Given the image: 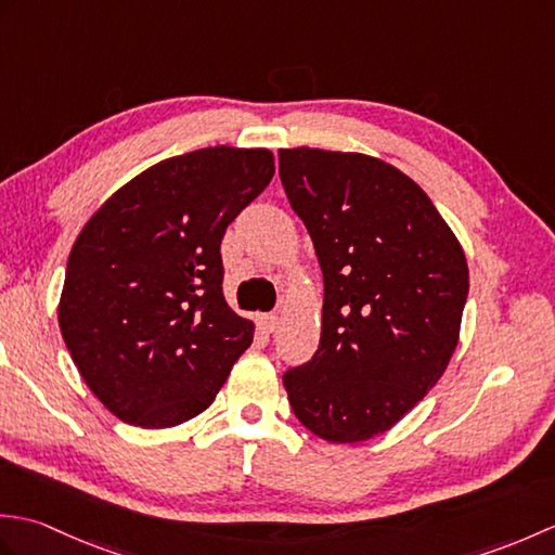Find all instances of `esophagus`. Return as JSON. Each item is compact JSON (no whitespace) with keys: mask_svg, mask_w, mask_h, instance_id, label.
<instances>
[{"mask_svg":"<svg viewBox=\"0 0 555 555\" xmlns=\"http://www.w3.org/2000/svg\"><path fill=\"white\" fill-rule=\"evenodd\" d=\"M259 324H262V328L267 334H271L276 328V324H279V317H276V312H269V314H262L259 317Z\"/></svg>","mask_w":555,"mask_h":555,"instance_id":"1","label":"esophagus"}]
</instances>
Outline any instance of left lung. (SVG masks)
I'll use <instances>...</instances> for the list:
<instances>
[{
  "mask_svg": "<svg viewBox=\"0 0 555 555\" xmlns=\"http://www.w3.org/2000/svg\"><path fill=\"white\" fill-rule=\"evenodd\" d=\"M279 176L324 274L322 338L284 374L312 434L367 441L441 379L457 346L465 253L422 188L358 152L279 150Z\"/></svg>",
  "mask_w": 555,
  "mask_h": 555,
  "instance_id": "obj_1",
  "label": "left lung"
}]
</instances>
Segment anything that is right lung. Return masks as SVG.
<instances>
[{"label": "right lung", "mask_w": 555, "mask_h": 555, "mask_svg": "<svg viewBox=\"0 0 555 555\" xmlns=\"http://www.w3.org/2000/svg\"><path fill=\"white\" fill-rule=\"evenodd\" d=\"M274 176L269 150L169 157L116 191L68 255L59 326L116 417L176 427L211 405L253 344L223 300L221 238Z\"/></svg>", "instance_id": "1"}]
</instances>
